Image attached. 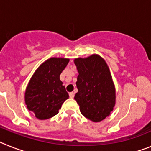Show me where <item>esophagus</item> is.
I'll use <instances>...</instances> for the list:
<instances>
[{
    "label": "esophagus",
    "mask_w": 151,
    "mask_h": 151,
    "mask_svg": "<svg viewBox=\"0 0 151 151\" xmlns=\"http://www.w3.org/2000/svg\"><path fill=\"white\" fill-rule=\"evenodd\" d=\"M69 97H70V98H73L75 96V93L74 92H70V93L69 94Z\"/></svg>",
    "instance_id": "1"
}]
</instances>
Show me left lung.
Wrapping results in <instances>:
<instances>
[{
  "instance_id": "8db88e82",
  "label": "left lung",
  "mask_w": 151,
  "mask_h": 151,
  "mask_svg": "<svg viewBox=\"0 0 151 151\" xmlns=\"http://www.w3.org/2000/svg\"><path fill=\"white\" fill-rule=\"evenodd\" d=\"M78 72L75 100L82 115L93 122H101L115 106V88L106 62L97 54L74 60Z\"/></svg>"
}]
</instances>
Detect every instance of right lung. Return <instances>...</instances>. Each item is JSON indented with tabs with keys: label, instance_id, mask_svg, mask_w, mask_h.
Here are the masks:
<instances>
[{
	"label": "right lung",
	"instance_id": "obj_1",
	"mask_svg": "<svg viewBox=\"0 0 151 151\" xmlns=\"http://www.w3.org/2000/svg\"><path fill=\"white\" fill-rule=\"evenodd\" d=\"M69 59L50 58L38 68L27 86L25 101L28 110L39 119L57 115L69 94L60 79Z\"/></svg>",
	"mask_w": 151,
	"mask_h": 151
}]
</instances>
